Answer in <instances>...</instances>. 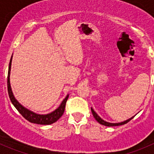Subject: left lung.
<instances>
[{
	"label": "left lung",
	"mask_w": 154,
	"mask_h": 154,
	"mask_svg": "<svg viewBox=\"0 0 154 154\" xmlns=\"http://www.w3.org/2000/svg\"><path fill=\"white\" fill-rule=\"evenodd\" d=\"M91 112H92V115L93 116H94V119H96V121H97V122H98L99 124H100V125H104V126H107V127H115V126H120V125H125V124H127V122H130V120H131L132 119H133V117L130 118V119H129L128 120H126L125 122H121V123H109V122H105L104 120H103V119H101V118L100 117V116H97V113L95 112L94 111V109H93L92 108H91Z\"/></svg>",
	"instance_id": "obj_1"
}]
</instances>
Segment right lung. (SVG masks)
I'll use <instances>...</instances> for the list:
<instances>
[{"label":"right lung","instance_id":"obj_1","mask_svg":"<svg viewBox=\"0 0 154 154\" xmlns=\"http://www.w3.org/2000/svg\"><path fill=\"white\" fill-rule=\"evenodd\" d=\"M12 56L11 57V60L10 62V66H9V71H8V76H7V88H8V94L10 96V98L11 102H12V104L14 105V106L16 108V109L18 110L20 112V114L23 116L25 119H27V121L31 123L37 124V125H51V124L54 123L57 121H58V119L63 116V114L64 113L65 108H66V101H67L68 98V94L66 97V98L63 100V101L62 102V103L60 104V106L58 107L56 110H54V112H52L51 113L47 115H39L36 114V113L30 111V110L27 109L25 107H24L21 103H19V102L15 98L13 95V93L12 91V88H11L10 86V70H11V64H12Z\"/></svg>","mask_w":154,"mask_h":154}]
</instances>
